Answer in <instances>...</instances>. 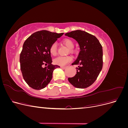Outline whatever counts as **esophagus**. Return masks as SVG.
<instances>
[{"label":"esophagus","mask_w":128,"mask_h":128,"mask_svg":"<svg viewBox=\"0 0 128 128\" xmlns=\"http://www.w3.org/2000/svg\"><path fill=\"white\" fill-rule=\"evenodd\" d=\"M60 67H61L62 69H65V68H66L67 67H66V66H61Z\"/></svg>","instance_id":"obj_1"}]
</instances>
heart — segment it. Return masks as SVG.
<instances>
[{"mask_svg":"<svg viewBox=\"0 0 128 128\" xmlns=\"http://www.w3.org/2000/svg\"><path fill=\"white\" fill-rule=\"evenodd\" d=\"M62 43L66 46L67 47L70 49V51H72V48L74 47V42L73 41L70 39H64L62 40ZM50 53L53 56H55L56 54L57 53V44L56 42H54L53 43L50 48L49 50ZM72 60V58L70 56H59L57 57L54 60L53 62L54 64L56 65L61 66H64L66 65L69 62Z\"/></svg>","mask_w":128,"mask_h":128,"instance_id":"1","label":"heart"}]
</instances>
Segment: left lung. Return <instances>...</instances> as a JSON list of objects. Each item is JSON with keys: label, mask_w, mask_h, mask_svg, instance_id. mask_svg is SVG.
<instances>
[{"label": "left lung", "mask_w": 128, "mask_h": 128, "mask_svg": "<svg viewBox=\"0 0 128 128\" xmlns=\"http://www.w3.org/2000/svg\"><path fill=\"white\" fill-rule=\"evenodd\" d=\"M78 42L80 52L72 65H78L75 76L69 82L77 88H86L94 82L102 68V48L94 36L84 31L77 30L65 34Z\"/></svg>", "instance_id": "8db88e82"}]
</instances>
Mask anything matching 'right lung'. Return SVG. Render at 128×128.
Instances as JSON below:
<instances>
[{"label":"right lung","mask_w":128,"mask_h":128,"mask_svg":"<svg viewBox=\"0 0 128 128\" xmlns=\"http://www.w3.org/2000/svg\"><path fill=\"white\" fill-rule=\"evenodd\" d=\"M63 34L42 30L32 34L24 42L20 56V67L24 80L32 88H45L52 80L53 70L60 67L52 64L49 50ZM44 64L48 66L43 68Z\"/></svg>","instance_id":"add662e5"}]
</instances>
